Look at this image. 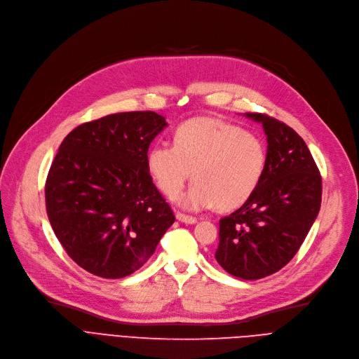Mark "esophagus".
Wrapping results in <instances>:
<instances>
[{"label":"esophagus","mask_w":359,"mask_h":359,"mask_svg":"<svg viewBox=\"0 0 359 359\" xmlns=\"http://www.w3.org/2000/svg\"><path fill=\"white\" fill-rule=\"evenodd\" d=\"M175 216H177V219H178L180 222H182V223H187V224H196V223H197V219H196V217L187 216V215H184V213H180V212H178Z\"/></svg>","instance_id":"obj_1"}]
</instances>
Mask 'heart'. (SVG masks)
I'll list each match as a JSON object with an SVG mask.
<instances>
[{"label": "heart", "instance_id": "obj_1", "mask_svg": "<svg viewBox=\"0 0 359 359\" xmlns=\"http://www.w3.org/2000/svg\"><path fill=\"white\" fill-rule=\"evenodd\" d=\"M266 165L261 137L220 118L196 117L182 123L174 146L155 144L147 170L159 191L175 198L193 172L194 184L178 198L187 210L216 205L229 212L245 204L257 189Z\"/></svg>", "mask_w": 359, "mask_h": 359}]
</instances>
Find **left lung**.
<instances>
[{"mask_svg":"<svg viewBox=\"0 0 359 359\" xmlns=\"http://www.w3.org/2000/svg\"><path fill=\"white\" fill-rule=\"evenodd\" d=\"M266 135V165L257 189L220 219L216 261L242 280H259L297 254L322 203V177L306 142L285 123L246 113Z\"/></svg>","mask_w":359,"mask_h":359,"instance_id":"left-lung-1","label":"left lung"}]
</instances>
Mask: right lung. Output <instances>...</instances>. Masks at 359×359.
Wrapping results in <instances>:
<instances>
[{
    "instance_id": "1",
    "label": "right lung",
    "mask_w": 359,
    "mask_h": 359,
    "mask_svg": "<svg viewBox=\"0 0 359 359\" xmlns=\"http://www.w3.org/2000/svg\"><path fill=\"white\" fill-rule=\"evenodd\" d=\"M166 126L155 111L116 113L78 126L59 146L48 217L67 254L97 277L137 271L175 222L147 170L149 144Z\"/></svg>"
}]
</instances>
